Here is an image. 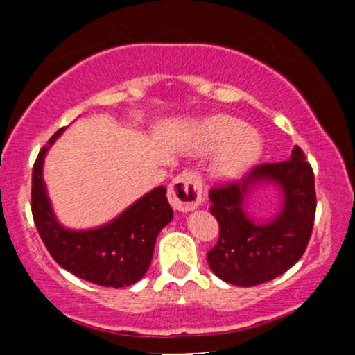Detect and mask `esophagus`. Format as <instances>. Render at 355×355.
Segmentation results:
<instances>
[{"instance_id": "34e87169", "label": "esophagus", "mask_w": 355, "mask_h": 355, "mask_svg": "<svg viewBox=\"0 0 355 355\" xmlns=\"http://www.w3.org/2000/svg\"><path fill=\"white\" fill-rule=\"evenodd\" d=\"M168 202L175 210L189 211L202 203L200 177L191 172H183L173 178L168 187Z\"/></svg>"}]
</instances>
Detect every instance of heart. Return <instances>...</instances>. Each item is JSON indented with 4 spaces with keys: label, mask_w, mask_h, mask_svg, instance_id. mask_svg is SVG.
<instances>
[{
    "label": "heart",
    "mask_w": 355,
    "mask_h": 355,
    "mask_svg": "<svg viewBox=\"0 0 355 355\" xmlns=\"http://www.w3.org/2000/svg\"><path fill=\"white\" fill-rule=\"evenodd\" d=\"M197 150L200 153L218 150L211 165V177L218 182H232L259 160L262 138L240 118L217 115L202 123Z\"/></svg>",
    "instance_id": "b5f03b06"
}]
</instances>
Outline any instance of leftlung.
Instances as JSON below:
<instances>
[{
    "label": "left lung",
    "mask_w": 355,
    "mask_h": 355,
    "mask_svg": "<svg viewBox=\"0 0 355 355\" xmlns=\"http://www.w3.org/2000/svg\"><path fill=\"white\" fill-rule=\"evenodd\" d=\"M263 182L281 190L283 203L275 218L259 223L246 214V198ZM209 198L220 235L207 262L223 282L239 287L268 282L304 255L317 203L313 172L299 146L287 162L255 166L240 182L211 189Z\"/></svg>",
    "instance_id": "1"
}]
</instances>
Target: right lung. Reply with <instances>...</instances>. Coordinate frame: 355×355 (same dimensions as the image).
Here are the masks:
<instances>
[{
	"label": "right lung",
	"instance_id": "right-lung-1",
	"mask_svg": "<svg viewBox=\"0 0 355 355\" xmlns=\"http://www.w3.org/2000/svg\"><path fill=\"white\" fill-rule=\"evenodd\" d=\"M60 128L40 150L33 166L31 211L44 247L56 263L73 275L103 287H128L148 270L158 234L173 218L165 187L138 198L112 222L88 230L63 227L53 211L43 180V164Z\"/></svg>",
	"mask_w": 355,
	"mask_h": 355
}]
</instances>
